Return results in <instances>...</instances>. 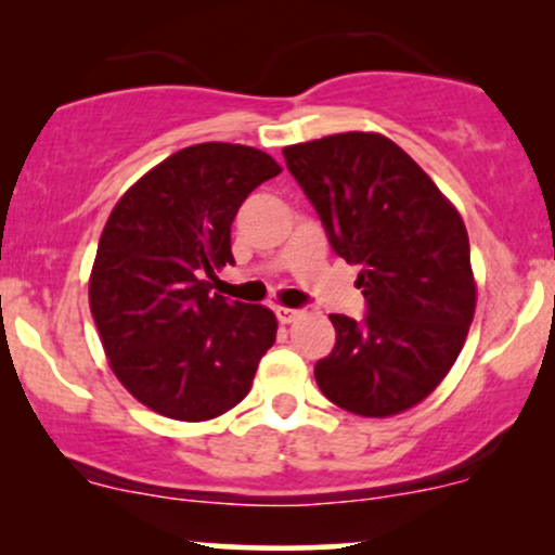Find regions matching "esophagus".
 <instances>
[{"label": "esophagus", "mask_w": 555, "mask_h": 555, "mask_svg": "<svg viewBox=\"0 0 555 555\" xmlns=\"http://www.w3.org/2000/svg\"><path fill=\"white\" fill-rule=\"evenodd\" d=\"M273 313H276V318L282 323H295L299 315H302V310H295V308H282V305H279L276 310H273Z\"/></svg>", "instance_id": "esophagus-1"}]
</instances>
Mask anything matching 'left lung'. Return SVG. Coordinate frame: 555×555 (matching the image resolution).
Wrapping results in <instances>:
<instances>
[{"instance_id":"8db88e82","label":"left lung","mask_w":555,"mask_h":555,"mask_svg":"<svg viewBox=\"0 0 555 555\" xmlns=\"http://www.w3.org/2000/svg\"><path fill=\"white\" fill-rule=\"evenodd\" d=\"M284 158L336 256L360 266L354 284L367 302L362 321L328 315L336 344L315 362L318 386L354 415H399L441 384L473 323L462 216L378 132L286 145Z\"/></svg>"}]
</instances>
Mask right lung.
<instances>
[{
  "label": "right lung",
  "instance_id": "add662e5",
  "mask_svg": "<svg viewBox=\"0 0 555 555\" xmlns=\"http://www.w3.org/2000/svg\"><path fill=\"white\" fill-rule=\"evenodd\" d=\"M279 171L250 145H190L140 177L101 232L88 292L95 328L114 375L158 415H224L276 341L269 308L211 295L203 276L234 263V216Z\"/></svg>",
  "mask_w": 555,
  "mask_h": 555
}]
</instances>
